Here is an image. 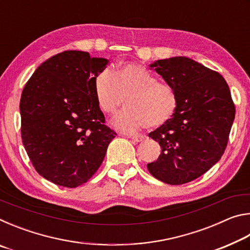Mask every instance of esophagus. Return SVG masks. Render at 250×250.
<instances>
[{
  "mask_svg": "<svg viewBox=\"0 0 250 250\" xmlns=\"http://www.w3.org/2000/svg\"><path fill=\"white\" fill-rule=\"evenodd\" d=\"M129 138L134 142H141L145 140V137H143V135H130Z\"/></svg>",
  "mask_w": 250,
  "mask_h": 250,
  "instance_id": "34e87169",
  "label": "esophagus"
}]
</instances>
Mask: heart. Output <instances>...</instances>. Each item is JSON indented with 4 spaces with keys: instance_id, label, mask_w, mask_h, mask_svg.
Listing matches in <instances>:
<instances>
[{
    "instance_id": "heart-1",
    "label": "heart",
    "mask_w": 250,
    "mask_h": 250,
    "mask_svg": "<svg viewBox=\"0 0 250 250\" xmlns=\"http://www.w3.org/2000/svg\"><path fill=\"white\" fill-rule=\"evenodd\" d=\"M94 90L97 104L105 115L113 116L125 104L124 112L113 121L117 129L137 132L143 126L158 128L172 119L177 109L175 91L146 67L133 62L115 71L104 69L96 76Z\"/></svg>"
}]
</instances>
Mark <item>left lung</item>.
Returning <instances> with one entry per match:
<instances>
[{
    "mask_svg": "<svg viewBox=\"0 0 250 250\" xmlns=\"http://www.w3.org/2000/svg\"><path fill=\"white\" fill-rule=\"evenodd\" d=\"M175 91L177 109L166 125L149 133L162 152L147 170L171 185L196 180L221 160L235 119L229 87L221 74L188 57L151 65Z\"/></svg>",
    "mask_w": 250,
    "mask_h": 250,
    "instance_id": "obj_1",
    "label": "left lung"
}]
</instances>
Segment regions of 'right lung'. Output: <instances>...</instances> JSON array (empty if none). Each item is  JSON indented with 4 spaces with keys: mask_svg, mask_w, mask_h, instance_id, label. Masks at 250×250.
Listing matches in <instances>:
<instances>
[{
    "mask_svg": "<svg viewBox=\"0 0 250 250\" xmlns=\"http://www.w3.org/2000/svg\"><path fill=\"white\" fill-rule=\"evenodd\" d=\"M108 59L65 50L44 62L25 84L21 135L33 167L54 184L77 188L90 179L117 133L105 125L94 83Z\"/></svg>",
    "mask_w": 250,
    "mask_h": 250,
    "instance_id": "obj_1",
    "label": "right lung"
}]
</instances>
